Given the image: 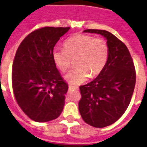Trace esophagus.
<instances>
[{
    "label": "esophagus",
    "mask_w": 147,
    "mask_h": 147,
    "mask_svg": "<svg viewBox=\"0 0 147 147\" xmlns=\"http://www.w3.org/2000/svg\"><path fill=\"white\" fill-rule=\"evenodd\" d=\"M69 90H78V86H73V85H69Z\"/></svg>",
    "instance_id": "1"
}]
</instances>
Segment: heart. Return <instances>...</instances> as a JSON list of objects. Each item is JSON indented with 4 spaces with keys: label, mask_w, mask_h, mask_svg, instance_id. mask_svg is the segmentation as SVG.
Here are the masks:
<instances>
[{
    "label": "heart",
    "mask_w": 147,
    "mask_h": 147,
    "mask_svg": "<svg viewBox=\"0 0 147 147\" xmlns=\"http://www.w3.org/2000/svg\"><path fill=\"white\" fill-rule=\"evenodd\" d=\"M109 55V47L102 38L86 34H76L64 42V49L53 51V61L62 71L71 66V59L76 57V69L70 71L65 79L71 85H80L98 76L105 69Z\"/></svg>",
    "instance_id": "obj_1"
}]
</instances>
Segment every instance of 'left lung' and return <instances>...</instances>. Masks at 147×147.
I'll list each match as a JSON object with an SVG mask.
<instances>
[{
    "label": "left lung",
    "mask_w": 147,
    "mask_h": 147,
    "mask_svg": "<svg viewBox=\"0 0 147 147\" xmlns=\"http://www.w3.org/2000/svg\"><path fill=\"white\" fill-rule=\"evenodd\" d=\"M107 40L109 55L105 69L95 79L82 85L78 110L85 123L102 128L116 122L125 112L132 98L136 71L132 57L123 42L108 31L85 30Z\"/></svg>",
    "instance_id": "obj_1"
}]
</instances>
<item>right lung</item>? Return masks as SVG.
Segmentation results:
<instances>
[{"label":"right lung","mask_w":147,"mask_h":147,"mask_svg":"<svg viewBox=\"0 0 147 147\" xmlns=\"http://www.w3.org/2000/svg\"><path fill=\"white\" fill-rule=\"evenodd\" d=\"M69 29H38L22 41L15 55L12 67L13 94L22 111L36 122L57 118L64 107L69 87L56 69L53 51Z\"/></svg>","instance_id":"add662e5"}]
</instances>
